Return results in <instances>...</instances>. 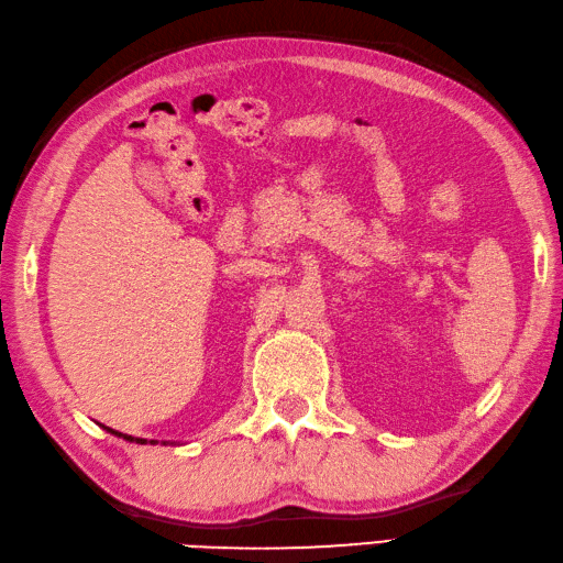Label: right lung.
I'll use <instances>...</instances> for the list:
<instances>
[{
	"instance_id": "add662e5",
	"label": "right lung",
	"mask_w": 563,
	"mask_h": 563,
	"mask_svg": "<svg viewBox=\"0 0 563 563\" xmlns=\"http://www.w3.org/2000/svg\"><path fill=\"white\" fill-rule=\"evenodd\" d=\"M104 428L107 432H111L113 438H121V440H125V442H135V444H147V440H143V438H131V434H123V432H119V430H111V428H107V426H101ZM151 444H157V440H151ZM163 444H169V442H163ZM175 444V442H172Z\"/></svg>"
}]
</instances>
